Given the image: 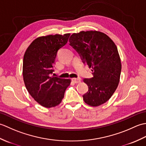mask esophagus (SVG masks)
<instances>
[{
	"mask_svg": "<svg viewBox=\"0 0 146 146\" xmlns=\"http://www.w3.org/2000/svg\"><path fill=\"white\" fill-rule=\"evenodd\" d=\"M72 81L75 83H80V82H81V80H80V78H72Z\"/></svg>",
	"mask_w": 146,
	"mask_h": 146,
	"instance_id": "esophagus-1",
	"label": "esophagus"
}]
</instances>
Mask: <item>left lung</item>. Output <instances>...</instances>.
<instances>
[{
	"mask_svg": "<svg viewBox=\"0 0 146 146\" xmlns=\"http://www.w3.org/2000/svg\"><path fill=\"white\" fill-rule=\"evenodd\" d=\"M69 42L92 68L94 75L90 79L83 80L88 86L83 100L92 107L105 104L120 81L122 64L115 44L105 33L97 31L73 33Z\"/></svg>",
	"mask_w": 146,
	"mask_h": 146,
	"instance_id": "left-lung-1",
	"label": "left lung"
}]
</instances>
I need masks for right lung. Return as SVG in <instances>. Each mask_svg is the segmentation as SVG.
I'll list each match as a JSON object with an SVG mask.
<instances>
[{
    "label": "right lung",
    "instance_id": "right-lung-1",
    "mask_svg": "<svg viewBox=\"0 0 146 146\" xmlns=\"http://www.w3.org/2000/svg\"><path fill=\"white\" fill-rule=\"evenodd\" d=\"M70 33L41 36L31 43L24 53L23 75L27 90L42 107H54L64 98L70 79L51 76L57 52L68 42Z\"/></svg>",
    "mask_w": 146,
    "mask_h": 146
}]
</instances>
